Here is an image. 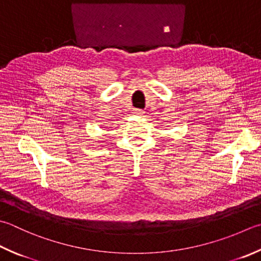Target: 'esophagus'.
Instances as JSON below:
<instances>
[{
  "label": "esophagus",
  "instance_id": "1",
  "mask_svg": "<svg viewBox=\"0 0 261 261\" xmlns=\"http://www.w3.org/2000/svg\"><path fill=\"white\" fill-rule=\"evenodd\" d=\"M134 114L137 115V116H143L145 112L142 110V109H134Z\"/></svg>",
  "mask_w": 261,
  "mask_h": 261
}]
</instances>
